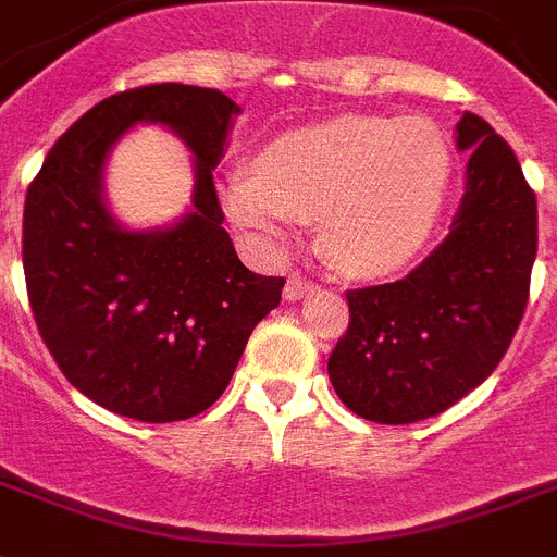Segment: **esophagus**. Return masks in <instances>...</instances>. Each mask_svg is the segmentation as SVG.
Returning a JSON list of instances; mask_svg holds the SVG:
<instances>
[{
	"label": "esophagus",
	"mask_w": 557,
	"mask_h": 557,
	"mask_svg": "<svg viewBox=\"0 0 557 557\" xmlns=\"http://www.w3.org/2000/svg\"><path fill=\"white\" fill-rule=\"evenodd\" d=\"M310 293H315V284L301 278V275H289L287 284H284V298L287 301H298V298H307Z\"/></svg>",
	"instance_id": "obj_1"
}]
</instances>
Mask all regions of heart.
I'll return each instance as SVG.
<instances>
[{
    "label": "heart",
    "instance_id": "heart-1",
    "mask_svg": "<svg viewBox=\"0 0 557 557\" xmlns=\"http://www.w3.org/2000/svg\"><path fill=\"white\" fill-rule=\"evenodd\" d=\"M449 147L421 116H335L289 131L233 173L224 210L242 230L273 242L289 222L321 224L335 268L381 275L426 245L449 185Z\"/></svg>",
    "mask_w": 557,
    "mask_h": 557
}]
</instances>
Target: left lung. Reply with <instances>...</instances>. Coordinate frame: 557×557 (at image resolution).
Here are the masks:
<instances>
[{"label": "left lung", "instance_id": "obj_1", "mask_svg": "<svg viewBox=\"0 0 557 557\" xmlns=\"http://www.w3.org/2000/svg\"><path fill=\"white\" fill-rule=\"evenodd\" d=\"M470 150L447 238L398 282L347 289L350 327L330 352L335 393L375 424L424 421L490 379L530 298L537 205L516 153L475 113L455 124Z\"/></svg>", "mask_w": 557, "mask_h": 557}]
</instances>
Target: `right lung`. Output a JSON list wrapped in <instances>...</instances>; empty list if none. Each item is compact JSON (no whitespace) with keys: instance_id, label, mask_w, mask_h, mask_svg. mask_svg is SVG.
<instances>
[{"instance_id":"obj_1","label":"right lung","mask_w":557,"mask_h":557,"mask_svg":"<svg viewBox=\"0 0 557 557\" xmlns=\"http://www.w3.org/2000/svg\"><path fill=\"white\" fill-rule=\"evenodd\" d=\"M238 104L222 90L145 85L71 124L27 187L22 264L41 342L73 387L124 418L199 416L236 372L282 275L236 256L213 185ZM164 123L197 156L194 210L173 228L127 231L101 196L103 159L133 123Z\"/></svg>"}]
</instances>
